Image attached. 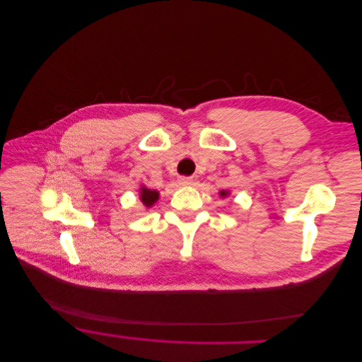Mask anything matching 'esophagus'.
<instances>
[{"mask_svg":"<svg viewBox=\"0 0 362 362\" xmlns=\"http://www.w3.org/2000/svg\"><path fill=\"white\" fill-rule=\"evenodd\" d=\"M178 182H180L181 185H191V184H192V178H189V177H180Z\"/></svg>","mask_w":362,"mask_h":362,"instance_id":"esophagus-1","label":"esophagus"}]
</instances>
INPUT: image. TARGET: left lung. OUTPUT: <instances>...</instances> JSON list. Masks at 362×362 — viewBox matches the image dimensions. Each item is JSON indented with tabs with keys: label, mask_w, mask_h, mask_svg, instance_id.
Masks as SVG:
<instances>
[{
	"label": "left lung",
	"mask_w": 362,
	"mask_h": 362,
	"mask_svg": "<svg viewBox=\"0 0 362 362\" xmlns=\"http://www.w3.org/2000/svg\"><path fill=\"white\" fill-rule=\"evenodd\" d=\"M220 194H221V195H223V197H226V195H227V192H226V191H221V192H220Z\"/></svg>",
	"instance_id": "obj_1"
}]
</instances>
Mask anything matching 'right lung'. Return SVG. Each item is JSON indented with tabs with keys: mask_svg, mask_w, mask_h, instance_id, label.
Instances as JSON below:
<instances>
[{
	"mask_svg": "<svg viewBox=\"0 0 362 362\" xmlns=\"http://www.w3.org/2000/svg\"><path fill=\"white\" fill-rule=\"evenodd\" d=\"M158 199V192L156 189L141 188V201L146 206H153L154 202Z\"/></svg>",
	"mask_w": 362,
	"mask_h": 362,
	"instance_id": "obj_1",
	"label": "right lung"
}]
</instances>
